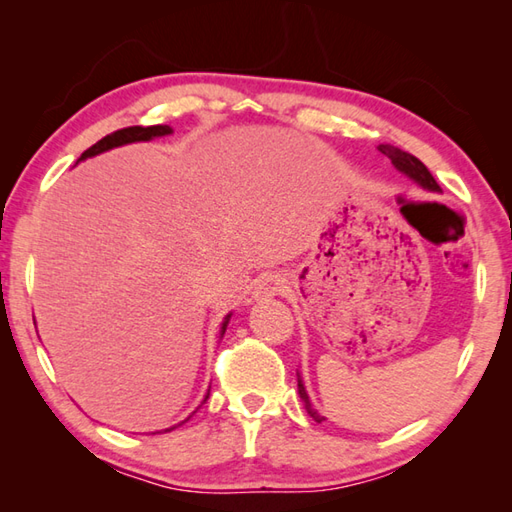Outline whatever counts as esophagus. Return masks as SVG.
<instances>
[{
	"label": "esophagus",
	"instance_id": "obj_1",
	"mask_svg": "<svg viewBox=\"0 0 512 512\" xmlns=\"http://www.w3.org/2000/svg\"><path fill=\"white\" fill-rule=\"evenodd\" d=\"M281 292V281L275 275H268L264 277L259 284L255 286V299H268V297H275Z\"/></svg>",
	"mask_w": 512,
	"mask_h": 512
}]
</instances>
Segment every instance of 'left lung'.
Instances as JSON below:
<instances>
[{"instance_id": "8db88e82", "label": "left lung", "mask_w": 512, "mask_h": 512, "mask_svg": "<svg viewBox=\"0 0 512 512\" xmlns=\"http://www.w3.org/2000/svg\"><path fill=\"white\" fill-rule=\"evenodd\" d=\"M380 151H383V154H385L391 162H394V167H396L398 171L407 173V176H409L411 180H416V182L420 184V187L429 189V191H440V184L436 182V178L431 176L429 169L424 167L416 156H411V154H407V151H402V149H398V147H394V145H380ZM299 394H301L303 402H306V409H308L310 416H312L314 420H317V422L325 420L323 416H319V413L312 409L310 400H308V394H306V387H303L301 378H299Z\"/></svg>"}]
</instances>
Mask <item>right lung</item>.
Here are the masks:
<instances>
[{"label": "right lung", "mask_w": 512, "mask_h": 512, "mask_svg": "<svg viewBox=\"0 0 512 512\" xmlns=\"http://www.w3.org/2000/svg\"><path fill=\"white\" fill-rule=\"evenodd\" d=\"M167 134H171V127L169 125H149V127H140V125H134V127H125V129H118V132H112V134H107L105 138H101L99 143L96 145H92L88 151H83L81 154V160L83 158H90V156H96V154H101V151H107V149H112V147H121V145H127V143H136V140H151V138H156V136H167ZM226 323H228V317H226V321L222 323V334L226 332ZM209 398V396H206ZM204 398V400H206ZM189 420V418H187ZM184 420V422H187ZM180 427V424H178ZM171 429H176V427H171ZM171 429H165V431H171Z\"/></svg>", "instance_id": "add662e5"}]
</instances>
